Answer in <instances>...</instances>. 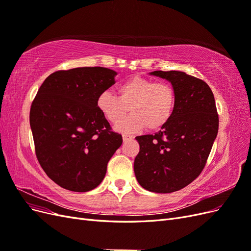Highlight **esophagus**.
I'll return each instance as SVG.
<instances>
[{"mask_svg":"<svg viewBox=\"0 0 251 251\" xmlns=\"http://www.w3.org/2000/svg\"><path fill=\"white\" fill-rule=\"evenodd\" d=\"M134 137L132 135H126V134H124L123 135V140H124V142H126V141H128V140H131V139H133Z\"/></svg>","mask_w":251,"mask_h":251,"instance_id":"esophagus-1","label":"esophagus"}]
</instances>
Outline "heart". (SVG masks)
<instances>
[{
	"label": "heart",
	"instance_id": "obj_1",
	"mask_svg": "<svg viewBox=\"0 0 251 251\" xmlns=\"http://www.w3.org/2000/svg\"><path fill=\"white\" fill-rule=\"evenodd\" d=\"M117 92L118 96L109 91L101 92L96 105L112 124L118 123L130 107L131 115L115 126L121 133H135L146 126L151 131L159 130L171 120L176 107L175 91L165 82L133 76L120 83Z\"/></svg>",
	"mask_w": 251,
	"mask_h": 251
}]
</instances>
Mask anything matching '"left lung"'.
I'll return each mask as SVG.
<instances>
[{"mask_svg": "<svg viewBox=\"0 0 251 251\" xmlns=\"http://www.w3.org/2000/svg\"><path fill=\"white\" fill-rule=\"evenodd\" d=\"M150 74L172 83L176 107L158 133L136 137L140 150L134 172L147 191L169 194L192 183L204 169L217 137L219 117L214 94L205 81L182 71Z\"/></svg>", "mask_w": 251, "mask_h": 251, "instance_id": "obj_1", "label": "left lung"}]
</instances>
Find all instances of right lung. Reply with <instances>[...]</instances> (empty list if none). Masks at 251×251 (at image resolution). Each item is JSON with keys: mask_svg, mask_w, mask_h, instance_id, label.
<instances>
[{"mask_svg": "<svg viewBox=\"0 0 251 251\" xmlns=\"http://www.w3.org/2000/svg\"><path fill=\"white\" fill-rule=\"evenodd\" d=\"M116 75L103 67L56 71L45 79L31 104L37 160L47 176L68 191L85 193L100 185L123 143L96 105Z\"/></svg>", "mask_w": 251, "mask_h": 251, "instance_id": "add662e5", "label": "right lung"}]
</instances>
